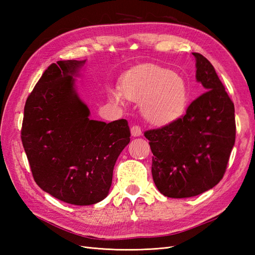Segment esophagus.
<instances>
[{
    "mask_svg": "<svg viewBox=\"0 0 255 255\" xmlns=\"http://www.w3.org/2000/svg\"><path fill=\"white\" fill-rule=\"evenodd\" d=\"M130 133H132V135L134 137H138V136H140L142 134L141 128L138 126H133L132 128H130Z\"/></svg>",
    "mask_w": 255,
    "mask_h": 255,
    "instance_id": "obj_1",
    "label": "esophagus"
}]
</instances>
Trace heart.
I'll return each mask as SVG.
<instances>
[{
  "instance_id": "obj_1",
  "label": "heart",
  "mask_w": 255,
  "mask_h": 255,
  "mask_svg": "<svg viewBox=\"0 0 255 255\" xmlns=\"http://www.w3.org/2000/svg\"><path fill=\"white\" fill-rule=\"evenodd\" d=\"M121 93L130 101L141 103L143 117L154 125H165L179 118L187 103L186 87L181 76L156 66H145L128 73L122 81ZM110 98L122 103V96L110 89Z\"/></svg>"
}]
</instances>
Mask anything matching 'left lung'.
Segmentation results:
<instances>
[{"instance_id":"1","label":"left lung","mask_w":255,"mask_h":255,"mask_svg":"<svg viewBox=\"0 0 255 255\" xmlns=\"http://www.w3.org/2000/svg\"><path fill=\"white\" fill-rule=\"evenodd\" d=\"M196 59V80L207 90L183 117L144 132L152 157V176L160 194L190 198L213 188L226 172L235 143V111L215 68L203 55Z\"/></svg>"}]
</instances>
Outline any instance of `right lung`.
I'll return each instance as SVG.
<instances>
[{
	"mask_svg": "<svg viewBox=\"0 0 255 255\" xmlns=\"http://www.w3.org/2000/svg\"><path fill=\"white\" fill-rule=\"evenodd\" d=\"M85 60H59L26 100L21 138L34 180L60 201L91 205L109 195L114 167L129 142L126 119H89L75 89Z\"/></svg>",
	"mask_w": 255,
	"mask_h": 255,
	"instance_id": "right-lung-1",
	"label": "right lung"
}]
</instances>
